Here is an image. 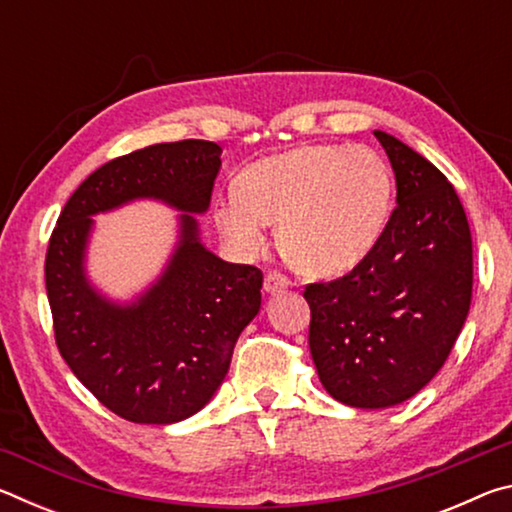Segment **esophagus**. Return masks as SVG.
Here are the masks:
<instances>
[{
    "label": "esophagus",
    "mask_w": 512,
    "mask_h": 512,
    "mask_svg": "<svg viewBox=\"0 0 512 512\" xmlns=\"http://www.w3.org/2000/svg\"><path fill=\"white\" fill-rule=\"evenodd\" d=\"M287 289H289V280L282 273H277V271L266 273V277H264V291L268 293V296H275V293H282V291H287Z\"/></svg>",
    "instance_id": "1"
}]
</instances>
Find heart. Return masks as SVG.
<instances>
[{
	"instance_id": "b5f03b06",
	"label": "heart",
	"mask_w": 512,
	"mask_h": 512,
	"mask_svg": "<svg viewBox=\"0 0 512 512\" xmlns=\"http://www.w3.org/2000/svg\"><path fill=\"white\" fill-rule=\"evenodd\" d=\"M391 205L393 176L377 151L305 144L250 164L214 219L241 255L262 253L264 223L277 225V246L298 273L339 277L375 250Z\"/></svg>"
}]
</instances>
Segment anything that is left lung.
<instances>
[{"mask_svg":"<svg viewBox=\"0 0 512 512\" xmlns=\"http://www.w3.org/2000/svg\"><path fill=\"white\" fill-rule=\"evenodd\" d=\"M375 137L391 160L397 207L357 268L305 289L320 384L354 409H388L420 393L472 302V235L454 187L397 137Z\"/></svg>","mask_w":512,"mask_h":512,"instance_id":"obj_1","label":"left lung"}]
</instances>
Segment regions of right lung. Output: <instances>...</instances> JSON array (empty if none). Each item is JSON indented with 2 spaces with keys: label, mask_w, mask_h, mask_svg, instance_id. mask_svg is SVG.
Instances as JSON below:
<instances>
[{
  "label": "right lung",
  "mask_w": 512,
  "mask_h": 512,
  "mask_svg": "<svg viewBox=\"0 0 512 512\" xmlns=\"http://www.w3.org/2000/svg\"><path fill=\"white\" fill-rule=\"evenodd\" d=\"M221 146L153 144L99 167L69 196L49 239L45 280L58 350L81 384L119 418L173 424L192 418L228 375L232 350L262 307V271L230 264L201 241ZM135 200L180 211L161 275L131 301L87 275L93 216Z\"/></svg>",
  "instance_id": "right-lung-1"
}]
</instances>
